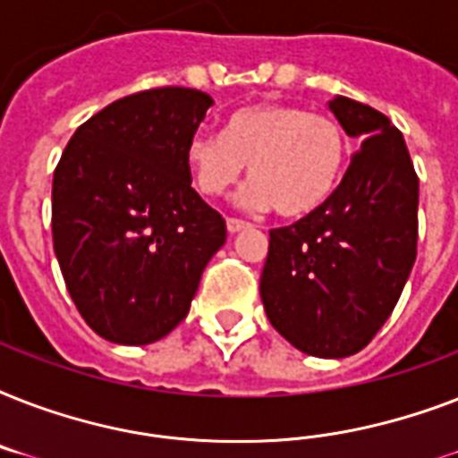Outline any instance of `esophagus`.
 Listing matches in <instances>:
<instances>
[{
	"mask_svg": "<svg viewBox=\"0 0 458 458\" xmlns=\"http://www.w3.org/2000/svg\"><path fill=\"white\" fill-rule=\"evenodd\" d=\"M225 225H228L230 235H235V233H242V230L250 228V223L240 221V218H228V221H225Z\"/></svg>",
	"mask_w": 458,
	"mask_h": 458,
	"instance_id": "obj_1",
	"label": "esophagus"
}]
</instances>
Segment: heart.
<instances>
[{"mask_svg": "<svg viewBox=\"0 0 458 458\" xmlns=\"http://www.w3.org/2000/svg\"><path fill=\"white\" fill-rule=\"evenodd\" d=\"M349 140L335 118L294 104H257L233 114L223 135L197 132L185 161L197 190L218 197L250 164V208L306 218L333 199L347 171Z\"/></svg>", "mask_w": 458, "mask_h": 458, "instance_id": "1", "label": "heart"}]
</instances>
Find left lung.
<instances>
[{
    "instance_id": "8db88e82",
    "label": "left lung",
    "mask_w": 458,
    "mask_h": 458,
    "mask_svg": "<svg viewBox=\"0 0 458 458\" xmlns=\"http://www.w3.org/2000/svg\"><path fill=\"white\" fill-rule=\"evenodd\" d=\"M361 149L316 214L271 230L261 301L293 347L320 359L361 352L416 261L419 175L390 118L349 97L327 104Z\"/></svg>"
}]
</instances>
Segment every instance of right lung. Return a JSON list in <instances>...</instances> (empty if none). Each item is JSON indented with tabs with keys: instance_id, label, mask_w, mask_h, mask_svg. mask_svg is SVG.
Here are the masks:
<instances>
[{
	"instance_id": "add662e5",
	"label": "right lung",
	"mask_w": 458,
	"mask_h": 458,
	"mask_svg": "<svg viewBox=\"0 0 458 458\" xmlns=\"http://www.w3.org/2000/svg\"><path fill=\"white\" fill-rule=\"evenodd\" d=\"M211 104L199 89H145L85 121L61 154L54 251L71 300L104 340L165 337L225 242V221L194 192L185 161Z\"/></svg>"
}]
</instances>
